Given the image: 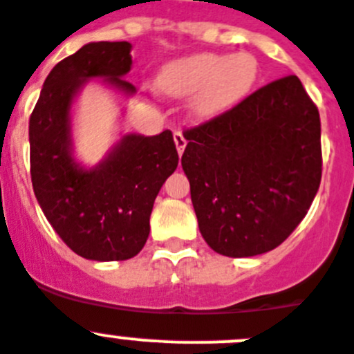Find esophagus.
Masks as SVG:
<instances>
[{"instance_id":"1","label":"esophagus","mask_w":354,"mask_h":354,"mask_svg":"<svg viewBox=\"0 0 354 354\" xmlns=\"http://www.w3.org/2000/svg\"><path fill=\"white\" fill-rule=\"evenodd\" d=\"M174 142H176L178 153L183 155L185 146H187V139H185V136H183V133H181V130H176V132H174Z\"/></svg>"}]
</instances>
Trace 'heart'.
<instances>
[{"mask_svg": "<svg viewBox=\"0 0 354 354\" xmlns=\"http://www.w3.org/2000/svg\"><path fill=\"white\" fill-rule=\"evenodd\" d=\"M259 77L252 54L203 53L174 59L162 66L158 88L171 97L198 93L194 111L201 116L224 113L243 100Z\"/></svg>", "mask_w": 354, "mask_h": 354, "instance_id": "obj_1", "label": "heart"}]
</instances>
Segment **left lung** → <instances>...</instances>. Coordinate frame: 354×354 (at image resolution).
<instances>
[{
    "label": "left lung",
    "instance_id": "obj_1",
    "mask_svg": "<svg viewBox=\"0 0 354 354\" xmlns=\"http://www.w3.org/2000/svg\"><path fill=\"white\" fill-rule=\"evenodd\" d=\"M181 167L206 243L227 257L273 250L304 221L321 183L319 111L296 75L183 132Z\"/></svg>",
    "mask_w": 354,
    "mask_h": 354
}]
</instances>
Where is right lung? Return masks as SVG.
Returning <instances> with one entry per match:
<instances>
[{"label": "right lung", "instance_id": "add662e5", "mask_svg": "<svg viewBox=\"0 0 354 354\" xmlns=\"http://www.w3.org/2000/svg\"><path fill=\"white\" fill-rule=\"evenodd\" d=\"M129 42H90L47 75L30 118L31 183L38 205L59 238L91 261L138 256L162 185L178 167L171 130L125 133L95 167L74 158L72 104L91 79L132 97Z\"/></svg>", "mask_w": 354, "mask_h": 354}]
</instances>
